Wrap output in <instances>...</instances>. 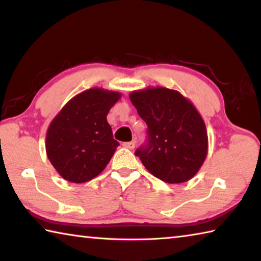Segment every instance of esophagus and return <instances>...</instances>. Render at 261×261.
Listing matches in <instances>:
<instances>
[{
  "label": "esophagus",
  "mask_w": 261,
  "mask_h": 261,
  "mask_svg": "<svg viewBox=\"0 0 261 261\" xmlns=\"http://www.w3.org/2000/svg\"><path fill=\"white\" fill-rule=\"evenodd\" d=\"M123 146H124L125 148L134 149L135 148V143H134V141H127V143H123Z\"/></svg>",
  "instance_id": "esophagus-1"
}]
</instances>
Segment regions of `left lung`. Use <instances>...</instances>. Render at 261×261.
Instances as JSON below:
<instances>
[{
  "mask_svg": "<svg viewBox=\"0 0 261 261\" xmlns=\"http://www.w3.org/2000/svg\"><path fill=\"white\" fill-rule=\"evenodd\" d=\"M130 100L147 124V143L136 151L145 168L166 183L188 182L208 152L205 122L191 101L166 87L134 91Z\"/></svg>",
  "mask_w": 261,
  "mask_h": 261,
  "instance_id": "8db88e82",
  "label": "left lung"
}]
</instances>
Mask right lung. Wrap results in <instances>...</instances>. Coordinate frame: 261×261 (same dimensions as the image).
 Returning <instances> with one entry per match:
<instances>
[{"mask_svg":"<svg viewBox=\"0 0 261 261\" xmlns=\"http://www.w3.org/2000/svg\"><path fill=\"white\" fill-rule=\"evenodd\" d=\"M120 99V92L90 88L73 96L50 122L46 153L64 179L88 182L108 165L120 144L114 139L107 115Z\"/></svg>","mask_w":261,"mask_h":261,"instance_id":"right-lung-1","label":"right lung"}]
</instances>
